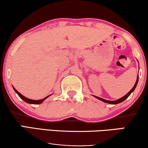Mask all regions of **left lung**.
<instances>
[{
  "instance_id": "8db88e82",
  "label": "left lung",
  "mask_w": 148,
  "mask_h": 148,
  "mask_svg": "<svg viewBox=\"0 0 148 148\" xmlns=\"http://www.w3.org/2000/svg\"><path fill=\"white\" fill-rule=\"evenodd\" d=\"M138 80H139V75H137V80H136V84H135L134 86L133 87V88H132V90H131L130 91V92H129L127 93V94L125 95L124 97H121V99H118V100H116V101H107V100L103 99H102V98L98 97H97V96H95V95H94V97H95V98H97V99H99V100H101V101H103V102H105V103H109V104H113V105H115V104L120 103H121V102L124 101L125 100V99H127L129 96H130V95H131V93H132V92H133V91H134V90H135V88H136V87L137 84V82H138Z\"/></svg>"
}]
</instances>
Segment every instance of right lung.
<instances>
[{
  "label": "right lung",
  "mask_w": 148,
  "mask_h": 148,
  "mask_svg": "<svg viewBox=\"0 0 148 148\" xmlns=\"http://www.w3.org/2000/svg\"><path fill=\"white\" fill-rule=\"evenodd\" d=\"M13 89H14V90L15 91V92L17 93V95H18V97H19L21 99H23V101H25V102H26V103H29V104H34V105H39V104H41V103H42L43 101H45V99H47V97H49V96L50 95H49V96H47V97H45L44 99H40V100H32V99H27V98H26L25 97H24L23 95H22L21 94L20 92H18L17 90H16L15 88H14L13 87Z\"/></svg>",
  "instance_id": "obj_1"
}]
</instances>
